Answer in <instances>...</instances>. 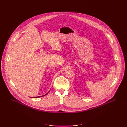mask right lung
Masks as SVG:
<instances>
[{
	"label": "right lung",
	"mask_w": 127,
	"mask_h": 127,
	"mask_svg": "<svg viewBox=\"0 0 127 127\" xmlns=\"http://www.w3.org/2000/svg\"><path fill=\"white\" fill-rule=\"evenodd\" d=\"M48 93H46V94H45V95H43V96H38V97H31V98H39V97H43V96H45L46 95H47V94H48Z\"/></svg>",
	"instance_id": "add662e5"
}]
</instances>
